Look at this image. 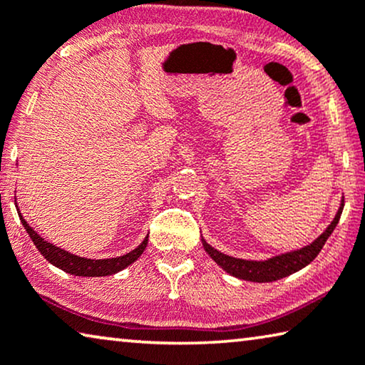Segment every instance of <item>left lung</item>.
Returning <instances> with one entry per match:
<instances>
[{
	"label": "left lung",
	"mask_w": 365,
	"mask_h": 365,
	"mask_svg": "<svg viewBox=\"0 0 365 365\" xmlns=\"http://www.w3.org/2000/svg\"><path fill=\"white\" fill-rule=\"evenodd\" d=\"M343 207H344V198L341 200L339 210L336 212V216L333 217L331 224H329L325 229V232L318 235L310 245H305L302 248H299V250L281 253V255L271 257L268 259H263V262H253V259L229 257L225 255V253L216 250L214 247H211L205 239H201V242H203V247L207 252V255L221 266L225 273L239 277V279H245L252 282L277 281L289 274L296 273V271L305 268L309 263L314 262L315 257L323 248V245H325L328 237L331 235L334 227H336V224L341 217V212H343Z\"/></svg>",
	"instance_id": "1"
}]
</instances>
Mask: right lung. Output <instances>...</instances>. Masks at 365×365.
Here are the masks:
<instances>
[{
  "mask_svg": "<svg viewBox=\"0 0 365 365\" xmlns=\"http://www.w3.org/2000/svg\"><path fill=\"white\" fill-rule=\"evenodd\" d=\"M19 217H21L22 225H24V229L27 230V234L31 235L34 245L38 248V252L42 253L43 258H47L51 264L56 266V268L66 271V273L73 276L99 277V276H110V274L118 273V271L125 269L126 266L135 263L136 259L141 257V253L148 245V237H146V239H144L141 244L135 248V250L126 253V255L106 258V259H91V258L73 255V253L63 250L60 247L48 244L47 240H43L42 237H40L36 230L27 224L26 219L21 216V212H19Z\"/></svg>",
  "mask_w": 365,
  "mask_h": 365,
  "instance_id": "right-lung-1",
  "label": "right lung"
}]
</instances>
